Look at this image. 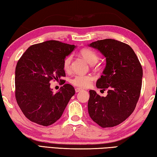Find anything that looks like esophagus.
Here are the masks:
<instances>
[{"label":"esophagus","mask_w":157,"mask_h":157,"mask_svg":"<svg viewBox=\"0 0 157 157\" xmlns=\"http://www.w3.org/2000/svg\"><path fill=\"white\" fill-rule=\"evenodd\" d=\"M82 89L80 88H75V92L76 93H78V92H80V91H82Z\"/></svg>","instance_id":"34e87169"}]
</instances>
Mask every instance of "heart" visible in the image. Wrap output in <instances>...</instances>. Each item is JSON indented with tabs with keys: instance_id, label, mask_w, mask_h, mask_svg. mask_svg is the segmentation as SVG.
Returning a JSON list of instances; mask_svg holds the SVG:
<instances>
[{
	"instance_id": "1",
	"label": "heart",
	"mask_w": 157,
	"mask_h": 157,
	"mask_svg": "<svg viewBox=\"0 0 157 157\" xmlns=\"http://www.w3.org/2000/svg\"><path fill=\"white\" fill-rule=\"evenodd\" d=\"M79 54L90 64H95L99 59V56L97 53L90 49H82L79 51ZM72 56H69L64 58L63 61V69L66 72H69L71 69V64ZM93 77L90 75H75L71 79V83L73 86L79 88H87L90 86L93 81Z\"/></svg>"
}]
</instances>
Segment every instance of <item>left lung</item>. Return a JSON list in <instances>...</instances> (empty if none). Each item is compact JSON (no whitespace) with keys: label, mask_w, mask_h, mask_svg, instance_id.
<instances>
[{"label":"left lung","mask_w":157,"mask_h":157,"mask_svg":"<svg viewBox=\"0 0 157 157\" xmlns=\"http://www.w3.org/2000/svg\"><path fill=\"white\" fill-rule=\"evenodd\" d=\"M90 47L106 57V66L96 86L108 90L101 97L90 90L88 110L90 118L101 128L117 126L135 110L140 96L143 69L129 45L113 39L93 42Z\"/></svg>","instance_id":"1"}]
</instances>
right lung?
Returning a JSON list of instances; mask_svg holds the SVG:
<instances>
[{
	"instance_id": "add662e5",
	"label": "right lung",
	"mask_w": 157,
	"mask_h": 157,
	"mask_svg": "<svg viewBox=\"0 0 157 157\" xmlns=\"http://www.w3.org/2000/svg\"><path fill=\"white\" fill-rule=\"evenodd\" d=\"M75 47L58 40H48L31 45L18 59L15 71L16 99L31 121L44 126L54 124L75 95V89L69 84H64L56 94L50 88L51 80L66 76L63 61Z\"/></svg>"
}]
</instances>
